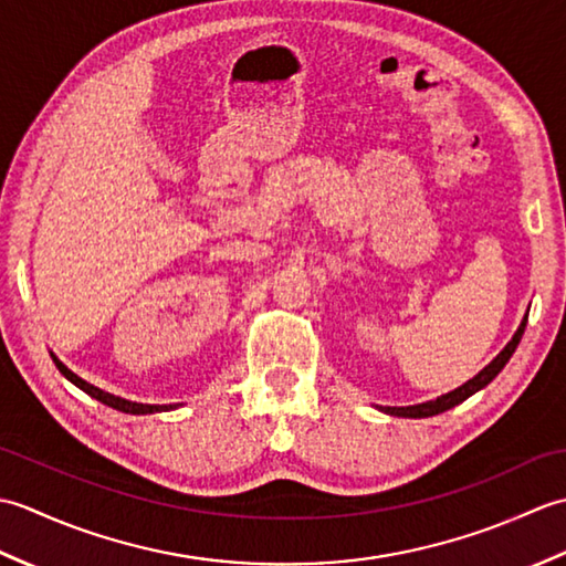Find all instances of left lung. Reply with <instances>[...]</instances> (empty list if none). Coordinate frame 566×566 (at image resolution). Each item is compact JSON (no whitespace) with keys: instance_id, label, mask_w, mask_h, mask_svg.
<instances>
[{"instance_id":"left-lung-1","label":"left lung","mask_w":566,"mask_h":566,"mask_svg":"<svg viewBox=\"0 0 566 566\" xmlns=\"http://www.w3.org/2000/svg\"><path fill=\"white\" fill-rule=\"evenodd\" d=\"M525 323H527V314L523 316L521 326H518V331L513 333V338L509 340V345L503 347V350H501L494 359H491V363H489L482 371H479L476 377L464 381L462 387H457L454 391H448V394L438 396V399L423 401V403H413V406H377V408H379L381 413L399 416V418H430V416H438V413H442V411H448V408H454L457 403L467 401L469 396L476 394V391H482V389L486 387V384L494 381V379L499 377V371H501L503 367H506L511 355L515 353V347H518V343H521V338H523Z\"/></svg>"}]
</instances>
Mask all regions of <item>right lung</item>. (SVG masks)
<instances>
[{
    "label": "right lung",
    "instance_id": "1",
    "mask_svg": "<svg viewBox=\"0 0 566 566\" xmlns=\"http://www.w3.org/2000/svg\"><path fill=\"white\" fill-rule=\"evenodd\" d=\"M51 357H53L55 367L60 369V375H63L65 379H70V381L75 384L77 389H82L84 394H90L92 399L102 401L104 406H112V408H116V411H124V413H130V416H148V413L172 411V408H179V406H182V403H138V401L122 399V396H114V394H109V391H104V389H99V387H94V384H90V381H84L82 377H77L75 371L67 369L63 363H60V359H57L53 353H51Z\"/></svg>",
    "mask_w": 566,
    "mask_h": 566
}]
</instances>
